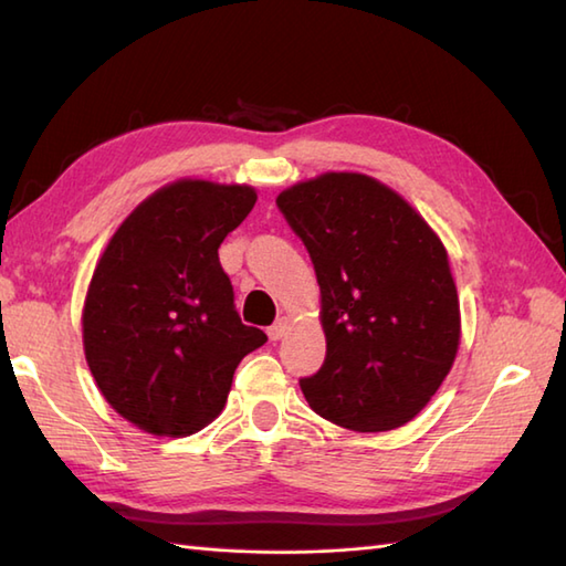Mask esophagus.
Returning <instances> with one entry per match:
<instances>
[{"mask_svg": "<svg viewBox=\"0 0 566 566\" xmlns=\"http://www.w3.org/2000/svg\"><path fill=\"white\" fill-rule=\"evenodd\" d=\"M286 331H290V318L286 316H282L280 321L274 323V326H270L268 328V335H270V340H282L284 335H286Z\"/></svg>", "mask_w": 566, "mask_h": 566, "instance_id": "esophagus-1", "label": "esophagus"}]
</instances>
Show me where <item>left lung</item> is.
Wrapping results in <instances>:
<instances>
[{
  "label": "left lung",
  "instance_id": "8db88e82",
  "mask_svg": "<svg viewBox=\"0 0 566 566\" xmlns=\"http://www.w3.org/2000/svg\"><path fill=\"white\" fill-rule=\"evenodd\" d=\"M321 286L326 363L302 379L308 406L357 432L420 413L460 347L448 250L411 203L363 172H326L280 191Z\"/></svg>",
  "mask_w": 566,
  "mask_h": 566
}]
</instances>
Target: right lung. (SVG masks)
I'll return each instance as SVG.
<instances>
[{
	"mask_svg": "<svg viewBox=\"0 0 566 566\" xmlns=\"http://www.w3.org/2000/svg\"><path fill=\"white\" fill-rule=\"evenodd\" d=\"M258 201L248 185L177 179L116 228L82 308L84 357L128 423L185 438L223 411L235 367L268 343L240 323L219 262L223 238Z\"/></svg>",
	"mask_w": 566,
	"mask_h": 566,
	"instance_id": "add662e5",
	"label": "right lung"
}]
</instances>
